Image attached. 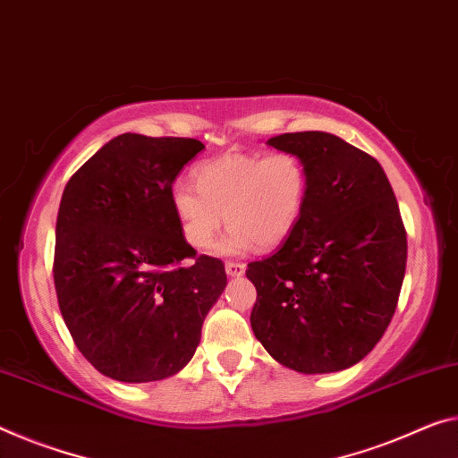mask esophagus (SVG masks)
<instances>
[{
    "label": "esophagus",
    "instance_id": "obj_1",
    "mask_svg": "<svg viewBox=\"0 0 458 458\" xmlns=\"http://www.w3.org/2000/svg\"><path fill=\"white\" fill-rule=\"evenodd\" d=\"M225 270H227L229 276H242L245 272V264L243 262H227L225 264Z\"/></svg>",
    "mask_w": 458,
    "mask_h": 458
}]
</instances>
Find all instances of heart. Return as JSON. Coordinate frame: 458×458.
I'll list each match as a JSON object with an SVG mask.
<instances>
[{
    "label": "heart",
    "instance_id": "heart-1",
    "mask_svg": "<svg viewBox=\"0 0 458 458\" xmlns=\"http://www.w3.org/2000/svg\"><path fill=\"white\" fill-rule=\"evenodd\" d=\"M309 199V170L294 151H229L194 170V186L175 182L172 207L186 243L207 250L227 219L233 227L223 253L259 245L272 250L291 239Z\"/></svg>",
    "mask_w": 458,
    "mask_h": 458
}]
</instances>
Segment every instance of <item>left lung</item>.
Here are the masks:
<instances>
[{
  "label": "left lung",
  "instance_id": "left-lung-1",
  "mask_svg": "<svg viewBox=\"0 0 458 458\" xmlns=\"http://www.w3.org/2000/svg\"><path fill=\"white\" fill-rule=\"evenodd\" d=\"M309 170L301 225L272 256L250 262L251 329L284 367L319 375L362 360L395 313L407 235L381 164L321 131L268 139Z\"/></svg>",
  "mask_w": 458,
  "mask_h": 458
}]
</instances>
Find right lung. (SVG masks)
Here are the masks:
<instances>
[{"instance_id":"right-lung-1","label":"right lung","mask_w":458,"mask_h":458,"mask_svg":"<svg viewBox=\"0 0 458 458\" xmlns=\"http://www.w3.org/2000/svg\"><path fill=\"white\" fill-rule=\"evenodd\" d=\"M205 145L118 135L63 190L53 278L63 321L86 360L114 381L184 369L227 274L186 243L172 184Z\"/></svg>"}]
</instances>
